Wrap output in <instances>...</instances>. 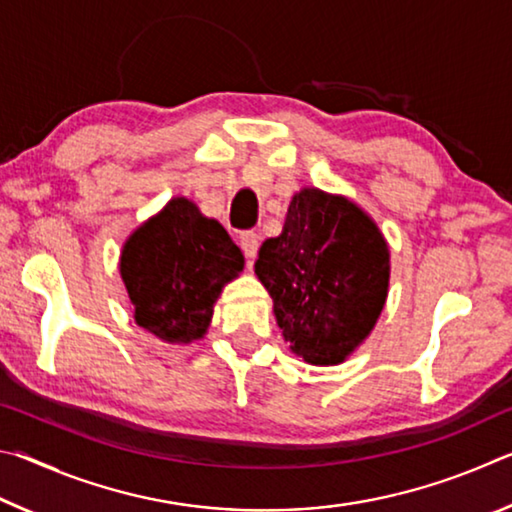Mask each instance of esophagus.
Returning a JSON list of instances; mask_svg holds the SVG:
<instances>
[{
  "label": "esophagus",
  "instance_id": "esophagus-1",
  "mask_svg": "<svg viewBox=\"0 0 512 512\" xmlns=\"http://www.w3.org/2000/svg\"><path fill=\"white\" fill-rule=\"evenodd\" d=\"M239 246H241V250H244L246 257L253 259L257 255V250H259V235H257V232H253V230L241 232V235H239Z\"/></svg>",
  "mask_w": 512,
  "mask_h": 512
}]
</instances>
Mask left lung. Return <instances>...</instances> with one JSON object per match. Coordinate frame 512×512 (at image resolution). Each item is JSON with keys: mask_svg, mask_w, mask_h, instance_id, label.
I'll return each mask as SVG.
<instances>
[{"mask_svg": "<svg viewBox=\"0 0 512 512\" xmlns=\"http://www.w3.org/2000/svg\"><path fill=\"white\" fill-rule=\"evenodd\" d=\"M255 273L291 352L311 366H336L386 305L391 253L359 205L305 187L291 198L282 235L259 248Z\"/></svg>", "mask_w": 512, "mask_h": 512, "instance_id": "8db88e82", "label": "left lung"}]
</instances>
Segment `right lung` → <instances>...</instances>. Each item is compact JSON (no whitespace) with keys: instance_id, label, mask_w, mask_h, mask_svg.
I'll use <instances>...</instances> for the list:
<instances>
[{"instance_id":"1","label":"right lung","mask_w":512,"mask_h":512,"mask_svg":"<svg viewBox=\"0 0 512 512\" xmlns=\"http://www.w3.org/2000/svg\"><path fill=\"white\" fill-rule=\"evenodd\" d=\"M244 255L223 225L178 196L126 239L119 273L135 323L167 343L203 339L223 287Z\"/></svg>"}]
</instances>
